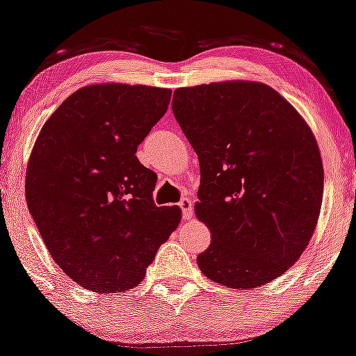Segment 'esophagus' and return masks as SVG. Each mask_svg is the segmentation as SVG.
Returning <instances> with one entry per match:
<instances>
[{"label": "esophagus", "instance_id": "esophagus-1", "mask_svg": "<svg viewBox=\"0 0 356 356\" xmlns=\"http://www.w3.org/2000/svg\"><path fill=\"white\" fill-rule=\"evenodd\" d=\"M179 206H181L182 209V214H184V219H191L192 218V201L189 197H184L181 202H179Z\"/></svg>", "mask_w": 356, "mask_h": 356}]
</instances>
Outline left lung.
I'll use <instances>...</instances> for the list:
<instances>
[{
  "label": "left lung",
  "mask_w": 356,
  "mask_h": 356,
  "mask_svg": "<svg viewBox=\"0 0 356 356\" xmlns=\"http://www.w3.org/2000/svg\"><path fill=\"white\" fill-rule=\"evenodd\" d=\"M172 112L201 165L194 211L211 231L202 275L232 289L271 283L300 259L320 218L325 172L312 129L261 81L177 88Z\"/></svg>",
  "instance_id": "left-lung-1"
}]
</instances>
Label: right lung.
<instances>
[{
  "label": "right lung",
  "mask_w": 356,
  "mask_h": 356,
  "mask_svg": "<svg viewBox=\"0 0 356 356\" xmlns=\"http://www.w3.org/2000/svg\"><path fill=\"white\" fill-rule=\"evenodd\" d=\"M170 95L149 85H87L36 137L24 179L28 211L53 261L81 288L134 289L181 222L179 206H155L157 175L136 155Z\"/></svg>",
  "instance_id": "obj_1"
}]
</instances>
